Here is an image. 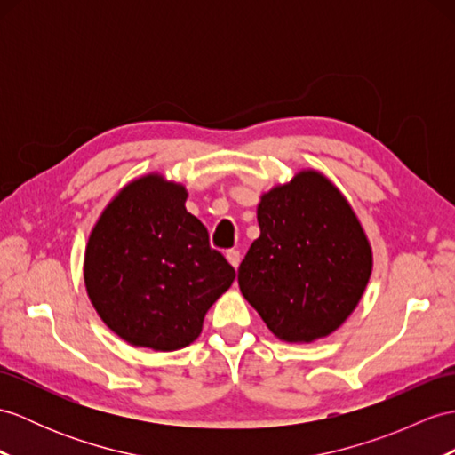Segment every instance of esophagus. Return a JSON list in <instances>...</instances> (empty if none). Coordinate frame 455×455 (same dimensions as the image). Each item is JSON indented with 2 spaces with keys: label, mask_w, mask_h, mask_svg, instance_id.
<instances>
[{
  "label": "esophagus",
  "mask_w": 455,
  "mask_h": 455,
  "mask_svg": "<svg viewBox=\"0 0 455 455\" xmlns=\"http://www.w3.org/2000/svg\"><path fill=\"white\" fill-rule=\"evenodd\" d=\"M226 259H228V262L234 266V268L237 270L239 268V264H241V252L239 251H228L226 252Z\"/></svg>",
  "instance_id": "esophagus-1"
}]
</instances>
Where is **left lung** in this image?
I'll use <instances>...</instances> for the list:
<instances>
[{
  "instance_id": "obj_1",
  "label": "left lung",
  "mask_w": 455,
  "mask_h": 455,
  "mask_svg": "<svg viewBox=\"0 0 455 455\" xmlns=\"http://www.w3.org/2000/svg\"><path fill=\"white\" fill-rule=\"evenodd\" d=\"M260 237L239 266V290L275 338L311 343L355 311L372 249L347 198L326 175L301 170L257 206Z\"/></svg>"
}]
</instances>
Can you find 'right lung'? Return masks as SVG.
I'll use <instances>...</instances> for the list:
<instances>
[{"label":"right lung","mask_w":455,"mask_h":455,"mask_svg":"<svg viewBox=\"0 0 455 455\" xmlns=\"http://www.w3.org/2000/svg\"><path fill=\"white\" fill-rule=\"evenodd\" d=\"M185 201L181 183L140 175L109 201L88 237V299L132 347H187L201 336L208 308L235 280Z\"/></svg>","instance_id":"add662e5"}]
</instances>
